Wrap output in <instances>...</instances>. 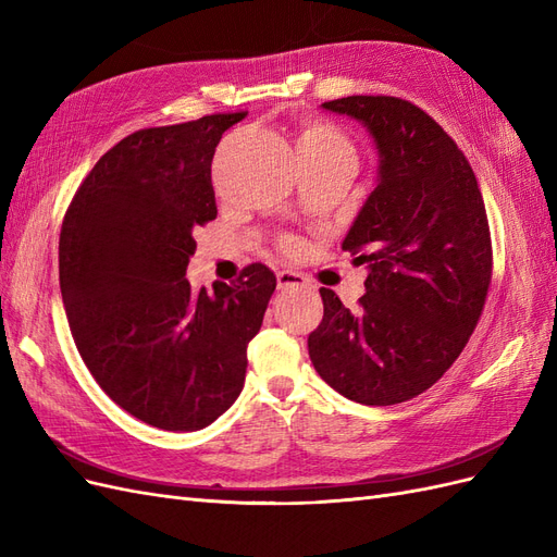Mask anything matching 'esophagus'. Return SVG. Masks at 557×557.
Segmentation results:
<instances>
[{
	"instance_id": "1",
	"label": "esophagus",
	"mask_w": 557,
	"mask_h": 557,
	"mask_svg": "<svg viewBox=\"0 0 557 557\" xmlns=\"http://www.w3.org/2000/svg\"><path fill=\"white\" fill-rule=\"evenodd\" d=\"M276 283H278V290H295V288H305V285L309 283V278L305 274H297V272H290V269H281V272L276 274Z\"/></svg>"
}]
</instances>
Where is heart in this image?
Wrapping results in <instances>:
<instances>
[{"label": "heart", "instance_id": "b5f03b06", "mask_svg": "<svg viewBox=\"0 0 557 557\" xmlns=\"http://www.w3.org/2000/svg\"><path fill=\"white\" fill-rule=\"evenodd\" d=\"M297 160L299 164H330L342 160H356V148L346 134L325 121H309L297 134ZM285 248H295V239H285Z\"/></svg>", "mask_w": 557, "mask_h": 557}]
</instances>
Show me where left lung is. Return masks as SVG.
<instances>
[{
	"label": "left lung",
	"mask_w": 557,
	"mask_h": 557,
	"mask_svg": "<svg viewBox=\"0 0 557 557\" xmlns=\"http://www.w3.org/2000/svg\"><path fill=\"white\" fill-rule=\"evenodd\" d=\"M323 109L360 121L379 148V183L342 244L367 264L358 309L320 288L309 358L327 385L367 407L425 393L458 360L493 278L479 181L444 127L399 97L352 95Z\"/></svg>",
	"instance_id": "left-lung-1"
}]
</instances>
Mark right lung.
I'll return each instance as SVG.
<instances>
[{"label":"right lung","mask_w":557,"mask_h":557,"mask_svg":"<svg viewBox=\"0 0 557 557\" xmlns=\"http://www.w3.org/2000/svg\"><path fill=\"white\" fill-rule=\"evenodd\" d=\"M246 111L129 134L97 160L64 213L60 290L74 344L99 387L144 423L195 432L225 413L246 348L276 288L252 262L193 290V232L218 215L211 162Z\"/></svg>","instance_id":"obj_1"}]
</instances>
